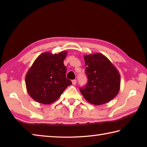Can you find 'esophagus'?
<instances>
[{
    "mask_svg": "<svg viewBox=\"0 0 147 147\" xmlns=\"http://www.w3.org/2000/svg\"><path fill=\"white\" fill-rule=\"evenodd\" d=\"M72 83H73V85H75L76 84V80H72Z\"/></svg>",
    "mask_w": 147,
    "mask_h": 147,
    "instance_id": "esophagus-1",
    "label": "esophagus"
}]
</instances>
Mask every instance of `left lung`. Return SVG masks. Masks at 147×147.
I'll use <instances>...</instances> for the list:
<instances>
[{
	"instance_id": "8db88e82",
	"label": "left lung",
	"mask_w": 147,
	"mask_h": 147,
	"mask_svg": "<svg viewBox=\"0 0 147 147\" xmlns=\"http://www.w3.org/2000/svg\"><path fill=\"white\" fill-rule=\"evenodd\" d=\"M88 82L80 88L87 101L94 105L105 104L115 97L120 89V74L102 54L84 56Z\"/></svg>"
}]
</instances>
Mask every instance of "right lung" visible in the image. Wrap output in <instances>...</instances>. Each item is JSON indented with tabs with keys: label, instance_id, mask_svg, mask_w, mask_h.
Wrapping results in <instances>:
<instances>
[{
	"label": "right lung",
	"instance_id": "add662e5",
	"mask_svg": "<svg viewBox=\"0 0 147 147\" xmlns=\"http://www.w3.org/2000/svg\"><path fill=\"white\" fill-rule=\"evenodd\" d=\"M67 52L58 54L49 53L38 57L26 75V86L30 96L39 103L49 104L56 101L72 84L66 78L63 60Z\"/></svg>",
	"mask_w": 147,
	"mask_h": 147
}]
</instances>
